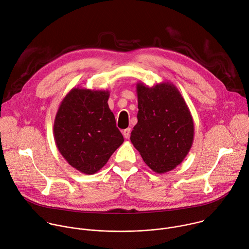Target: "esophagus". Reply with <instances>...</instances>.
I'll return each instance as SVG.
<instances>
[{"label": "esophagus", "mask_w": 249, "mask_h": 249, "mask_svg": "<svg viewBox=\"0 0 249 249\" xmlns=\"http://www.w3.org/2000/svg\"><path fill=\"white\" fill-rule=\"evenodd\" d=\"M130 134H131V128H127L123 131V136H124L125 139H129Z\"/></svg>", "instance_id": "34e87169"}]
</instances>
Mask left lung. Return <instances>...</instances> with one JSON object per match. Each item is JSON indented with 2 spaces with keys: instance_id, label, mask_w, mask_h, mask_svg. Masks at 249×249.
<instances>
[{
  "instance_id": "1",
  "label": "left lung",
  "mask_w": 249,
  "mask_h": 249,
  "mask_svg": "<svg viewBox=\"0 0 249 249\" xmlns=\"http://www.w3.org/2000/svg\"><path fill=\"white\" fill-rule=\"evenodd\" d=\"M138 123L131 142L145 164L164 174L178 166L194 141V122L183 97L171 82L137 83Z\"/></svg>"
}]
</instances>
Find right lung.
I'll return each instance as SVG.
<instances>
[{
  "instance_id": "right-lung-1",
  "label": "right lung",
  "mask_w": 249,
  "mask_h": 249,
  "mask_svg": "<svg viewBox=\"0 0 249 249\" xmlns=\"http://www.w3.org/2000/svg\"><path fill=\"white\" fill-rule=\"evenodd\" d=\"M109 91L74 87L62 100L53 134L65 160L85 175L99 172L124 139L108 107Z\"/></svg>"
}]
</instances>
